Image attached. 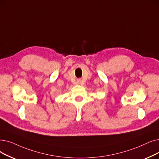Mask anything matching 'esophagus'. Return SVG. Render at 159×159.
I'll use <instances>...</instances> for the list:
<instances>
[{"mask_svg":"<svg viewBox=\"0 0 159 159\" xmlns=\"http://www.w3.org/2000/svg\"><path fill=\"white\" fill-rule=\"evenodd\" d=\"M77 82H79V83H80V80H78V81H77Z\"/></svg>","mask_w":159,"mask_h":159,"instance_id":"esophagus-1","label":"esophagus"}]
</instances>
